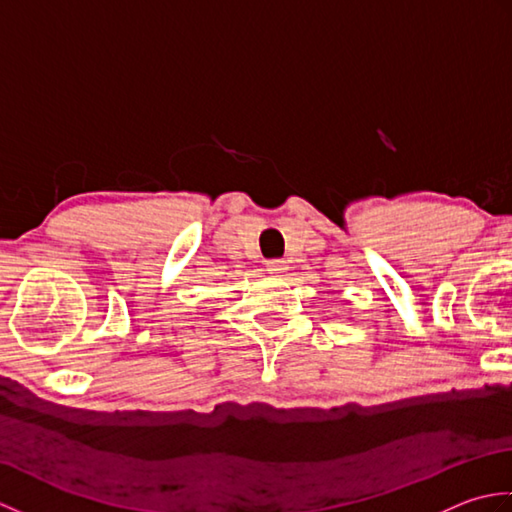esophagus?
<instances>
[{
  "label": "esophagus",
  "mask_w": 512,
  "mask_h": 512,
  "mask_svg": "<svg viewBox=\"0 0 512 512\" xmlns=\"http://www.w3.org/2000/svg\"><path fill=\"white\" fill-rule=\"evenodd\" d=\"M266 270H268L270 275H284L286 270H288V266H286L284 259H270V262L266 264Z\"/></svg>",
  "instance_id": "1"
}]
</instances>
